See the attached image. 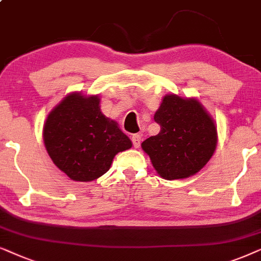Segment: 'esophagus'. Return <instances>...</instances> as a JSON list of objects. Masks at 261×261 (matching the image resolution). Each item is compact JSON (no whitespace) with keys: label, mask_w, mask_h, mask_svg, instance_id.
Listing matches in <instances>:
<instances>
[{"label":"esophagus","mask_w":261,"mask_h":261,"mask_svg":"<svg viewBox=\"0 0 261 261\" xmlns=\"http://www.w3.org/2000/svg\"><path fill=\"white\" fill-rule=\"evenodd\" d=\"M131 141H133V144H134L135 148H140L141 141H142L141 135H138V134L133 135V137H131Z\"/></svg>","instance_id":"1"}]
</instances>
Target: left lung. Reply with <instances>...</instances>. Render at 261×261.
<instances>
[{"label": "left lung", "mask_w": 261, "mask_h": 261, "mask_svg": "<svg viewBox=\"0 0 261 261\" xmlns=\"http://www.w3.org/2000/svg\"><path fill=\"white\" fill-rule=\"evenodd\" d=\"M154 119L160 133L142 143L156 172L167 180L184 179L199 172L217 144L214 120L197 100L166 95Z\"/></svg>", "instance_id": "8db88e82"}]
</instances>
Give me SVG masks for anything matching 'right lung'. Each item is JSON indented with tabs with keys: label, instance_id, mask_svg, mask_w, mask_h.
<instances>
[{
	"label": "right lung",
	"instance_id": "obj_1",
	"mask_svg": "<svg viewBox=\"0 0 261 261\" xmlns=\"http://www.w3.org/2000/svg\"><path fill=\"white\" fill-rule=\"evenodd\" d=\"M98 96L72 93L48 114L44 143L56 166L75 181H92L109 171L131 141L101 113Z\"/></svg>",
	"mask_w": 261,
	"mask_h": 261
}]
</instances>
